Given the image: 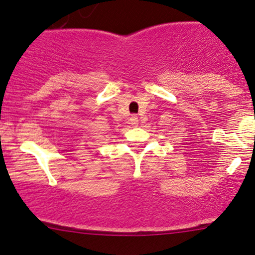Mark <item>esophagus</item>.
Wrapping results in <instances>:
<instances>
[{
  "label": "esophagus",
  "instance_id": "obj_1",
  "mask_svg": "<svg viewBox=\"0 0 255 255\" xmlns=\"http://www.w3.org/2000/svg\"><path fill=\"white\" fill-rule=\"evenodd\" d=\"M130 124L133 125V127H137V125H138V118H137V116L130 117Z\"/></svg>",
  "mask_w": 255,
  "mask_h": 255
}]
</instances>
